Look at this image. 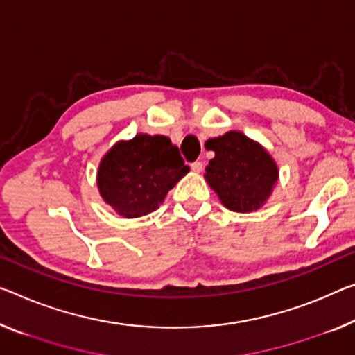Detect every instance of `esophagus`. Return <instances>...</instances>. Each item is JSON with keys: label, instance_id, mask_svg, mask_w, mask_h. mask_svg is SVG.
Listing matches in <instances>:
<instances>
[{"label": "esophagus", "instance_id": "esophagus-1", "mask_svg": "<svg viewBox=\"0 0 355 355\" xmlns=\"http://www.w3.org/2000/svg\"><path fill=\"white\" fill-rule=\"evenodd\" d=\"M190 168H192V171L200 173L201 170H203V163H201L200 160H196V162H193V163H190Z\"/></svg>", "mask_w": 355, "mask_h": 355}]
</instances>
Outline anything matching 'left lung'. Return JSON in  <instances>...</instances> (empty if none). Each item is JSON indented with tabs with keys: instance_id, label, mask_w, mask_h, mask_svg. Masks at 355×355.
<instances>
[{
	"instance_id": "obj_1",
	"label": "left lung",
	"mask_w": 355,
	"mask_h": 355,
	"mask_svg": "<svg viewBox=\"0 0 355 355\" xmlns=\"http://www.w3.org/2000/svg\"><path fill=\"white\" fill-rule=\"evenodd\" d=\"M214 159L206 166V181L222 205L234 212L257 211L270 198L279 171L259 143L239 132L206 141Z\"/></svg>"
}]
</instances>
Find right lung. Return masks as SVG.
Instances as JSON below:
<instances>
[{"mask_svg": "<svg viewBox=\"0 0 355 355\" xmlns=\"http://www.w3.org/2000/svg\"><path fill=\"white\" fill-rule=\"evenodd\" d=\"M190 168L179 149L162 135H136L114 144L98 166L101 198L123 217L155 211Z\"/></svg>", "mask_w": 355, "mask_h": 355, "instance_id": "obj_1", "label": "right lung"}]
</instances>
